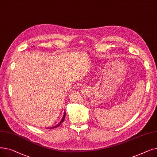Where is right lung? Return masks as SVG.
Masks as SVG:
<instances>
[{"mask_svg":"<svg viewBox=\"0 0 157 157\" xmlns=\"http://www.w3.org/2000/svg\"><path fill=\"white\" fill-rule=\"evenodd\" d=\"M65 112H64V114H63V118H62V119L61 120V121H60V123H59V124L58 125H56V126H54V127H48V128H56V127H59L60 125V124L62 123H63V121H64V120H65Z\"/></svg>","mask_w":157,"mask_h":157,"instance_id":"add662e5","label":"right lung"}]
</instances>
